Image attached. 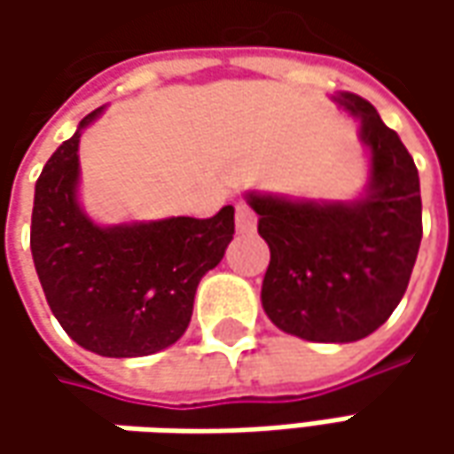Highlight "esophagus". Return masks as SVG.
<instances>
[{
  "instance_id": "1",
  "label": "esophagus",
  "mask_w": 454,
  "mask_h": 454,
  "mask_svg": "<svg viewBox=\"0 0 454 454\" xmlns=\"http://www.w3.org/2000/svg\"><path fill=\"white\" fill-rule=\"evenodd\" d=\"M235 222H237V232H242V235H247V232H253L254 224H257V217H254V212L245 204V201H239L235 207Z\"/></svg>"
}]
</instances>
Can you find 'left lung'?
Here are the masks:
<instances>
[{
  "instance_id": "1",
  "label": "left lung",
  "mask_w": 454,
  "mask_h": 454,
  "mask_svg": "<svg viewBox=\"0 0 454 454\" xmlns=\"http://www.w3.org/2000/svg\"><path fill=\"white\" fill-rule=\"evenodd\" d=\"M361 121L369 149L366 192L351 201L288 200L247 192L270 247L262 308L280 331L351 343L374 333L410 286L422 242L419 174L402 138L356 93L333 96Z\"/></svg>"
}]
</instances>
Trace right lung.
Listing matches in <instances>:
<instances>
[{
	"label": "right lung",
	"instance_id": "right-lung-1",
	"mask_svg": "<svg viewBox=\"0 0 454 454\" xmlns=\"http://www.w3.org/2000/svg\"><path fill=\"white\" fill-rule=\"evenodd\" d=\"M100 114L85 115L44 164L29 247L47 305L70 339L98 356H149L184 336L200 280L235 235V207L209 219L93 222L78 201V146Z\"/></svg>",
	"mask_w": 454,
	"mask_h": 454
}]
</instances>
